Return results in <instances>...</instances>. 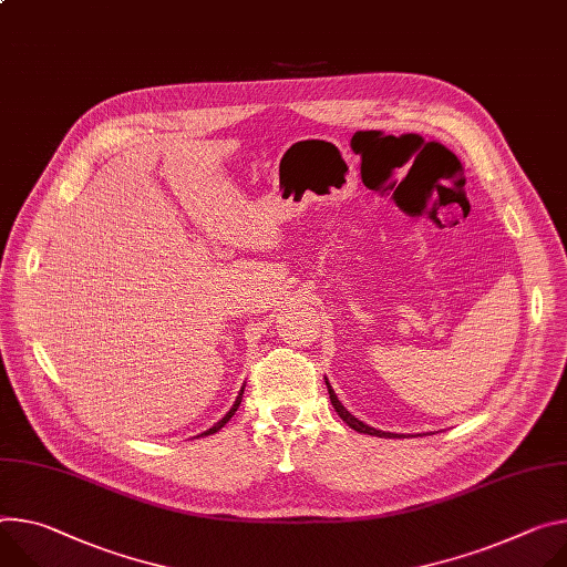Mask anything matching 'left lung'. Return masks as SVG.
Here are the masks:
<instances>
[{
    "label": "left lung",
    "instance_id": "left-lung-1",
    "mask_svg": "<svg viewBox=\"0 0 567 567\" xmlns=\"http://www.w3.org/2000/svg\"><path fill=\"white\" fill-rule=\"evenodd\" d=\"M326 386H328V393H330V402H332V406L337 409V414L343 419V423L346 425H350L354 432H359V434H371V436H380V439H404L402 434H393V432H382V430H375V427H371V425H367L364 421H359V419H354L350 411L341 404V400L337 398V393H334V389L330 386V382H328V378H326Z\"/></svg>",
    "mask_w": 567,
    "mask_h": 567
}]
</instances>
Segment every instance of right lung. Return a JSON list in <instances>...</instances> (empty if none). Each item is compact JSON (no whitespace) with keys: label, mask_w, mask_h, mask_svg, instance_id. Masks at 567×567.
Masks as SVG:
<instances>
[{"label":"right lung","mask_w":567,"mask_h":567,"mask_svg":"<svg viewBox=\"0 0 567 567\" xmlns=\"http://www.w3.org/2000/svg\"><path fill=\"white\" fill-rule=\"evenodd\" d=\"M246 386V384H244ZM244 386H241V391H239V395H237V400H235V404L230 406V411H226V416L219 421V423H215L210 430H205L203 434H198V436H210V434H215V432H219L233 416H235V411H237V406H239V402H241V393H244Z\"/></svg>","instance_id":"add662e5"}]
</instances>
